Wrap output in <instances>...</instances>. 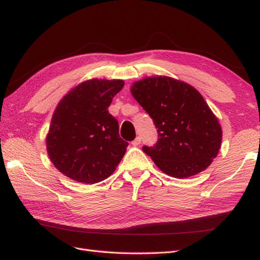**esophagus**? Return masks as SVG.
<instances>
[{"instance_id": "34e87169", "label": "esophagus", "mask_w": 260, "mask_h": 260, "mask_svg": "<svg viewBox=\"0 0 260 260\" xmlns=\"http://www.w3.org/2000/svg\"><path fill=\"white\" fill-rule=\"evenodd\" d=\"M141 142H142V138L140 136H137L135 140L132 142V145H133V146H138V145L141 144Z\"/></svg>"}]
</instances>
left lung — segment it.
<instances>
[{
    "label": "left lung",
    "instance_id": "8db88e82",
    "mask_svg": "<svg viewBox=\"0 0 260 260\" xmlns=\"http://www.w3.org/2000/svg\"><path fill=\"white\" fill-rule=\"evenodd\" d=\"M131 93L153 118L158 132L154 147L144 146L159 170L175 178L205 171L218 155L222 129L198 90L170 76H147Z\"/></svg>",
    "mask_w": 260,
    "mask_h": 260
}]
</instances>
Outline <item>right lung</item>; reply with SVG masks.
Masks as SVG:
<instances>
[{
  "instance_id": "add662e5",
  "label": "right lung",
  "mask_w": 260,
  "mask_h": 260,
  "mask_svg": "<svg viewBox=\"0 0 260 260\" xmlns=\"http://www.w3.org/2000/svg\"><path fill=\"white\" fill-rule=\"evenodd\" d=\"M123 86V80L92 78L59 101L45 141L48 157L66 177L92 185L116 170L128 143L119 137L108 106Z\"/></svg>"
}]
</instances>
